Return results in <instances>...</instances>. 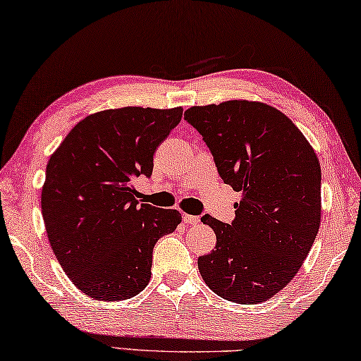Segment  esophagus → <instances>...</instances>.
<instances>
[{
  "label": "esophagus",
  "instance_id": "esophagus-1",
  "mask_svg": "<svg viewBox=\"0 0 361 361\" xmlns=\"http://www.w3.org/2000/svg\"><path fill=\"white\" fill-rule=\"evenodd\" d=\"M184 223L187 226H195L200 223L198 216H192V214H184Z\"/></svg>",
  "mask_w": 361,
  "mask_h": 361
}]
</instances>
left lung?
Listing matches in <instances>:
<instances>
[{
	"instance_id": "left-lung-1",
	"label": "left lung",
	"mask_w": 361,
	"mask_h": 361,
	"mask_svg": "<svg viewBox=\"0 0 361 361\" xmlns=\"http://www.w3.org/2000/svg\"><path fill=\"white\" fill-rule=\"evenodd\" d=\"M224 184L242 193L231 224L209 214L212 253L198 258L204 284L229 302H264L292 281L321 221V168L297 126L269 104L232 99L192 106Z\"/></svg>"
}]
</instances>
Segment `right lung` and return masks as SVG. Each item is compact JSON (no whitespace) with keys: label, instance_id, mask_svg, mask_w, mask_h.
Instances as JSON below:
<instances>
[{"label":"right lung","instance_id":"1","mask_svg":"<svg viewBox=\"0 0 361 361\" xmlns=\"http://www.w3.org/2000/svg\"><path fill=\"white\" fill-rule=\"evenodd\" d=\"M182 108L127 106L87 116L47 164L42 213L72 284L95 300L135 297L149 282L153 247L182 221L177 209L138 204L134 180L180 123Z\"/></svg>","mask_w":361,"mask_h":361}]
</instances>
